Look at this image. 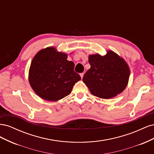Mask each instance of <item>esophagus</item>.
Instances as JSON below:
<instances>
[{"label": "esophagus", "mask_w": 154, "mask_h": 154, "mask_svg": "<svg viewBox=\"0 0 154 154\" xmlns=\"http://www.w3.org/2000/svg\"><path fill=\"white\" fill-rule=\"evenodd\" d=\"M80 76H81V78H82H82H83V75H84V73H83V72L80 73Z\"/></svg>", "instance_id": "34e87169"}]
</instances>
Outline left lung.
Listing matches in <instances>:
<instances>
[{
  "label": "left lung",
  "mask_w": 154,
  "mask_h": 154,
  "mask_svg": "<svg viewBox=\"0 0 154 154\" xmlns=\"http://www.w3.org/2000/svg\"><path fill=\"white\" fill-rule=\"evenodd\" d=\"M91 68L83 78L91 94L110 99L122 92L127 86L130 69L125 60L112 51L106 54L88 56Z\"/></svg>",
  "instance_id": "left-lung-1"
}]
</instances>
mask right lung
Listing matches in <instances>:
<instances>
[{
	"mask_svg": "<svg viewBox=\"0 0 154 154\" xmlns=\"http://www.w3.org/2000/svg\"><path fill=\"white\" fill-rule=\"evenodd\" d=\"M67 58V54L58 52L53 47L42 49L34 57L29 71V82L41 98L50 101L61 100L81 80L74 71V62Z\"/></svg>",
	"mask_w": 154,
	"mask_h": 154,
	"instance_id": "1",
	"label": "right lung"
}]
</instances>
